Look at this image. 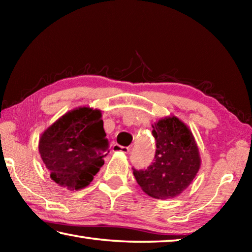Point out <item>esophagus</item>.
Masks as SVG:
<instances>
[{
  "mask_svg": "<svg viewBox=\"0 0 252 252\" xmlns=\"http://www.w3.org/2000/svg\"><path fill=\"white\" fill-rule=\"evenodd\" d=\"M112 150L114 152H123V153H129L130 152V148L127 147H122L120 144H114Z\"/></svg>",
  "mask_w": 252,
  "mask_h": 252,
  "instance_id": "esophagus-1",
  "label": "esophagus"
}]
</instances>
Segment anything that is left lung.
<instances>
[{"instance_id": "1", "label": "left lung", "mask_w": 252, "mask_h": 252, "mask_svg": "<svg viewBox=\"0 0 252 252\" xmlns=\"http://www.w3.org/2000/svg\"><path fill=\"white\" fill-rule=\"evenodd\" d=\"M156 140L155 160L147 169H133L136 182L156 199L180 194L193 180L200 168V157L193 135L178 118H165L152 126Z\"/></svg>"}]
</instances>
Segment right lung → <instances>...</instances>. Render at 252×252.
I'll list each match as a JSON object with an SVG mask.
<instances>
[{
  "label": "right lung",
  "mask_w": 252,
  "mask_h": 252,
  "mask_svg": "<svg viewBox=\"0 0 252 252\" xmlns=\"http://www.w3.org/2000/svg\"><path fill=\"white\" fill-rule=\"evenodd\" d=\"M105 136L99 110L79 108L59 119L39 143L51 179L71 190L87 187L104 164L109 149Z\"/></svg>",
  "instance_id": "obj_1"
}]
</instances>
